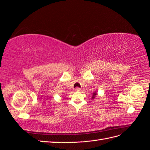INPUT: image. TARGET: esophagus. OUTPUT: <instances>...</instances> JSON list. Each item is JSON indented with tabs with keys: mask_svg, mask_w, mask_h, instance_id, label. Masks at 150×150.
<instances>
[{
	"mask_svg": "<svg viewBox=\"0 0 150 150\" xmlns=\"http://www.w3.org/2000/svg\"><path fill=\"white\" fill-rule=\"evenodd\" d=\"M75 90L76 91H81V88H76L75 89Z\"/></svg>",
	"mask_w": 150,
	"mask_h": 150,
	"instance_id": "1",
	"label": "esophagus"
}]
</instances>
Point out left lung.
<instances>
[{
  "mask_svg": "<svg viewBox=\"0 0 150 150\" xmlns=\"http://www.w3.org/2000/svg\"><path fill=\"white\" fill-rule=\"evenodd\" d=\"M98 94V93H97V91H94V92H93V93L92 94V98H91V99H94L95 97H96V95Z\"/></svg>",
  "mask_w": 150,
  "mask_h": 150,
  "instance_id": "obj_1",
  "label": "left lung"
}]
</instances>
